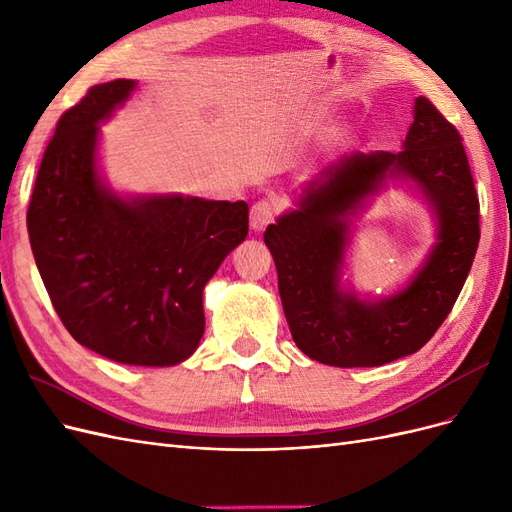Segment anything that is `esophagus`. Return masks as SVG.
<instances>
[{"label":"esophagus","instance_id":"obj_1","mask_svg":"<svg viewBox=\"0 0 512 512\" xmlns=\"http://www.w3.org/2000/svg\"><path fill=\"white\" fill-rule=\"evenodd\" d=\"M275 218V205L271 200H258V203L250 209V226L260 232L265 230Z\"/></svg>","mask_w":512,"mask_h":512}]
</instances>
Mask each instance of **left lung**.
<instances>
[{
  "label": "left lung",
  "instance_id": "1",
  "mask_svg": "<svg viewBox=\"0 0 512 512\" xmlns=\"http://www.w3.org/2000/svg\"><path fill=\"white\" fill-rule=\"evenodd\" d=\"M389 178L412 180L424 192L437 213L439 241L404 291L363 302L338 286L349 218ZM478 211L461 134L418 96L404 149L352 153L309 181L297 209L267 226L294 344L333 367H378L421 350L466 284L480 239Z\"/></svg>",
  "mask_w": 512,
  "mask_h": 512
}]
</instances>
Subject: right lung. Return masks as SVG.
Instances as JSON below:
<instances>
[{
	"mask_svg": "<svg viewBox=\"0 0 512 512\" xmlns=\"http://www.w3.org/2000/svg\"><path fill=\"white\" fill-rule=\"evenodd\" d=\"M136 83L91 87L59 117L27 209L29 243L57 316L106 359L170 367L205 333L203 290L247 237L237 200L121 198L98 175V123Z\"/></svg>",
	"mask_w": 512,
	"mask_h": 512,
	"instance_id": "right-lung-1",
	"label": "right lung"
}]
</instances>
